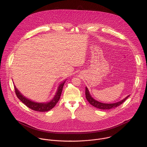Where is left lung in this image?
Wrapping results in <instances>:
<instances>
[{
    "mask_svg": "<svg viewBox=\"0 0 147 147\" xmlns=\"http://www.w3.org/2000/svg\"><path fill=\"white\" fill-rule=\"evenodd\" d=\"M129 96V95L127 96L125 98H124L122 101H119L118 102H116V103L104 104V103L98 102V101L95 100L94 98H93L92 97V96H90L88 88L86 87H85V97H86V98L88 100V101L89 102L90 104L93 105L94 107H96L98 109H102V110H106V109L109 110V109H111L117 107L119 106V105H121L122 104H123Z\"/></svg>",
    "mask_w": 147,
    "mask_h": 147,
    "instance_id": "1",
    "label": "left lung"
}]
</instances>
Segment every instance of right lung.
<instances>
[{
  "label": "right lung",
  "instance_id": "1",
  "mask_svg": "<svg viewBox=\"0 0 147 147\" xmlns=\"http://www.w3.org/2000/svg\"><path fill=\"white\" fill-rule=\"evenodd\" d=\"M65 82V81L63 82V83H62L59 85L57 92L55 96L53 98V100H51L50 102H48L46 103H38V102H35L34 101H32L26 98L22 94H21V93L18 90V89L16 88L15 85H14V88H15V93L18 98L23 104H24L27 107H28L29 108L33 110L40 111V112H44V111H47L52 109L57 104V103L59 101L62 94L63 85L64 84Z\"/></svg>",
  "mask_w": 147,
  "mask_h": 147
}]
</instances>
